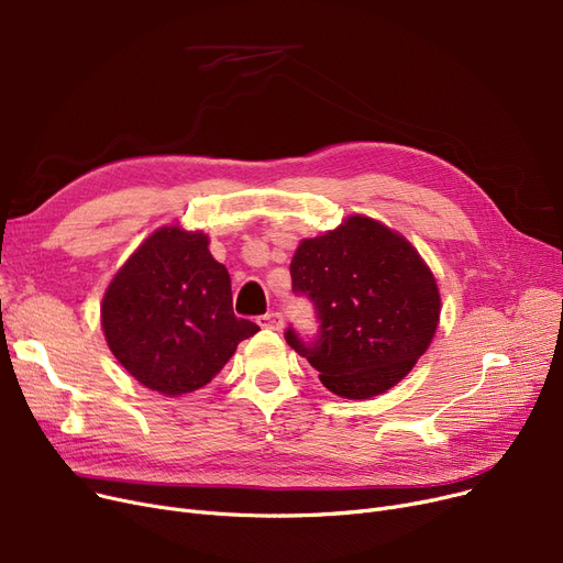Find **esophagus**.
Masks as SVG:
<instances>
[{
    "instance_id": "obj_1",
    "label": "esophagus",
    "mask_w": 563,
    "mask_h": 563,
    "mask_svg": "<svg viewBox=\"0 0 563 563\" xmlns=\"http://www.w3.org/2000/svg\"><path fill=\"white\" fill-rule=\"evenodd\" d=\"M260 327H262V329H269V331H280V329H283V317H280L278 312L264 314V317L260 319Z\"/></svg>"
}]
</instances>
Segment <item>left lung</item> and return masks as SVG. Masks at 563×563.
Returning <instances> with one entry per match:
<instances>
[{
  "label": "left lung",
  "instance_id": "left-lung-1",
  "mask_svg": "<svg viewBox=\"0 0 563 563\" xmlns=\"http://www.w3.org/2000/svg\"><path fill=\"white\" fill-rule=\"evenodd\" d=\"M291 287L314 301L319 340L291 329L287 344L308 358L319 380L344 399L388 393L416 367L440 323L433 272L406 236L365 214L301 240Z\"/></svg>",
  "mask_w": 563,
  "mask_h": 563
}]
</instances>
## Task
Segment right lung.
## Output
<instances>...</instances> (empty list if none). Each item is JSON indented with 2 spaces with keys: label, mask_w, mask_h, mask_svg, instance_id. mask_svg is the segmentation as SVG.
<instances>
[{
  "label": "right lung",
  "mask_w": 563,
  "mask_h": 563,
  "mask_svg": "<svg viewBox=\"0 0 563 563\" xmlns=\"http://www.w3.org/2000/svg\"><path fill=\"white\" fill-rule=\"evenodd\" d=\"M107 346L141 386L164 397L205 388L260 327L232 312L230 274L210 236L157 228L109 280L100 303Z\"/></svg>",
  "instance_id": "right-lung-1"
}]
</instances>
